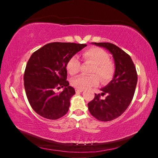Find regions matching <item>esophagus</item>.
Listing matches in <instances>:
<instances>
[{"label":"esophagus","mask_w":158,"mask_h":158,"mask_svg":"<svg viewBox=\"0 0 158 158\" xmlns=\"http://www.w3.org/2000/svg\"><path fill=\"white\" fill-rule=\"evenodd\" d=\"M83 91H84V90L83 89H76V93H81Z\"/></svg>","instance_id":"obj_1"}]
</instances>
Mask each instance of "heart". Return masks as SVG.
Segmentation results:
<instances>
[{
    "label": "heart",
    "mask_w": 158,
    "mask_h": 158,
    "mask_svg": "<svg viewBox=\"0 0 158 158\" xmlns=\"http://www.w3.org/2000/svg\"><path fill=\"white\" fill-rule=\"evenodd\" d=\"M82 57L85 60L90 61L95 64L91 73H96L100 77L101 81L106 83L112 79L114 72V65L109 60V56L105 50L99 47H92L85 50L82 53ZM66 69L71 75L79 73L80 69V61L77 56H73L68 60ZM99 84V78L96 74L91 75H79L71 80V84L76 89H85L95 86Z\"/></svg>",
    "instance_id": "obj_1"
}]
</instances>
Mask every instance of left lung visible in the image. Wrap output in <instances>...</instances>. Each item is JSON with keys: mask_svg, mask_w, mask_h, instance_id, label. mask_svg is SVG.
I'll use <instances>...</instances> for the list:
<instances>
[{"mask_svg": "<svg viewBox=\"0 0 158 158\" xmlns=\"http://www.w3.org/2000/svg\"><path fill=\"white\" fill-rule=\"evenodd\" d=\"M105 48L113 56L115 72L111 81L100 90L107 94L105 100L100 94L88 104L90 113L101 121H110L119 117L132 102L137 83V74L132 58L116 45L107 42H92Z\"/></svg>", "mask_w": 158, "mask_h": 158, "instance_id": "8db88e82", "label": "left lung"}]
</instances>
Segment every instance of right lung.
I'll return each instance as SVG.
<instances>
[{
	"mask_svg": "<svg viewBox=\"0 0 158 158\" xmlns=\"http://www.w3.org/2000/svg\"><path fill=\"white\" fill-rule=\"evenodd\" d=\"M87 46L85 44L52 42L35 52L26 67L23 81L31 107L45 118L56 120L67 114L70 99L75 94L67 79L66 64L72 56ZM64 87L60 94L56 88Z\"/></svg>",
	"mask_w": 158,
	"mask_h": 158,
	"instance_id": "right-lung-1",
	"label": "right lung"
}]
</instances>
